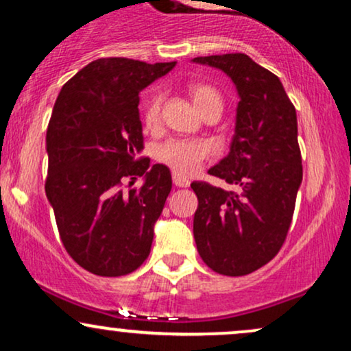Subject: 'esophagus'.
<instances>
[{
	"label": "esophagus",
	"mask_w": 351,
	"mask_h": 351,
	"mask_svg": "<svg viewBox=\"0 0 351 351\" xmlns=\"http://www.w3.org/2000/svg\"><path fill=\"white\" fill-rule=\"evenodd\" d=\"M173 184H175V186H180V188H186V186H189V181L184 178V176L178 175V173H173Z\"/></svg>",
	"instance_id": "1"
}]
</instances>
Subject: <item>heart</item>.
<instances>
[{
    "instance_id": "obj_1",
    "label": "heart",
    "mask_w": 351,
    "mask_h": 351,
    "mask_svg": "<svg viewBox=\"0 0 351 351\" xmlns=\"http://www.w3.org/2000/svg\"><path fill=\"white\" fill-rule=\"evenodd\" d=\"M193 104L198 108L201 115L215 114L219 117L223 112V97L219 90L208 84H193L189 87ZM162 94L152 92L145 99L142 107V122L148 130L155 128L160 120V108H162ZM211 155V148L203 140L188 138H171L162 143L156 150V160L171 168L178 175H193L198 171Z\"/></svg>"
}]
</instances>
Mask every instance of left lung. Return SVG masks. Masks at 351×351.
<instances>
[{
  "mask_svg": "<svg viewBox=\"0 0 351 351\" xmlns=\"http://www.w3.org/2000/svg\"><path fill=\"white\" fill-rule=\"evenodd\" d=\"M224 71L239 92L236 134L209 175L232 189L193 181V234L201 259L223 276H245L272 261L291 228L302 183L295 107L279 77L243 52L196 58Z\"/></svg>",
  "mask_w": 351,
  "mask_h": 351,
  "instance_id": "1",
  "label": "left lung"
}]
</instances>
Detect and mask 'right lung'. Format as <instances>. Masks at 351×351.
<instances>
[{
	"instance_id": "right-lung-1",
	"label": "right lung",
	"mask_w": 351,
	"mask_h": 351,
	"mask_svg": "<svg viewBox=\"0 0 351 351\" xmlns=\"http://www.w3.org/2000/svg\"><path fill=\"white\" fill-rule=\"evenodd\" d=\"M175 64L97 59L67 80L56 100L44 188L67 254L95 276H127L150 254L171 173L160 163L148 168L147 156L138 158V94ZM140 176L144 186L132 189Z\"/></svg>"
}]
</instances>
